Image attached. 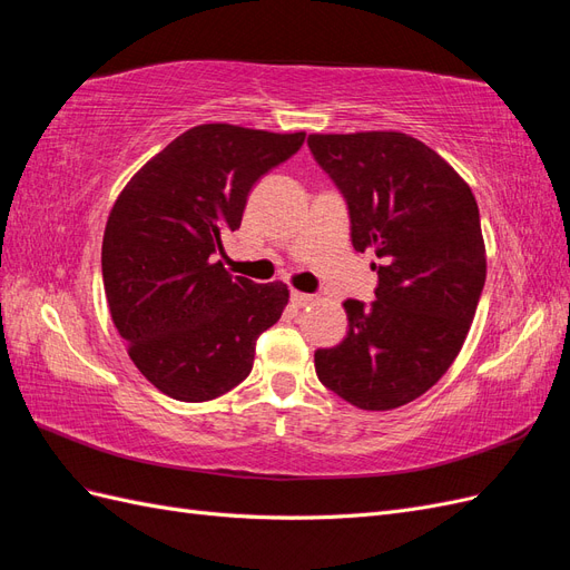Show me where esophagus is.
Returning <instances> with one entry per match:
<instances>
[{
	"mask_svg": "<svg viewBox=\"0 0 570 570\" xmlns=\"http://www.w3.org/2000/svg\"><path fill=\"white\" fill-rule=\"evenodd\" d=\"M289 302H292V306H297V308H304V306H308L314 302V295H306V292H299V289H292V295H289Z\"/></svg>",
	"mask_w": 570,
	"mask_h": 570,
	"instance_id": "34e87169",
	"label": "esophagus"
}]
</instances>
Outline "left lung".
Returning <instances> with one entry per match:
<instances>
[{
    "label": "left lung",
    "mask_w": 570,
    "mask_h": 570,
    "mask_svg": "<svg viewBox=\"0 0 570 570\" xmlns=\"http://www.w3.org/2000/svg\"><path fill=\"white\" fill-rule=\"evenodd\" d=\"M308 149L347 199L352 245L381 264L375 302L347 299L350 331L318 350V381L364 411L425 394L454 364L485 285L478 202L435 149L396 130L314 132Z\"/></svg>",
    "instance_id": "8db88e82"
}]
</instances>
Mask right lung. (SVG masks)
I'll use <instances>...</instances> for the list:
<instances>
[{
    "instance_id": "1",
    "label": "right lung",
    "mask_w": 570,
    "mask_h": 570,
    "mask_svg": "<svg viewBox=\"0 0 570 570\" xmlns=\"http://www.w3.org/2000/svg\"><path fill=\"white\" fill-rule=\"evenodd\" d=\"M306 132L230 124L185 130L120 189L101 243L118 335L147 381L178 402H209L245 381L256 337L278 323L285 283L256 285L223 266L252 185Z\"/></svg>"
}]
</instances>
